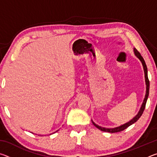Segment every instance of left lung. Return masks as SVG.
Wrapping results in <instances>:
<instances>
[{
  "instance_id": "left-lung-1",
  "label": "left lung",
  "mask_w": 157,
  "mask_h": 157,
  "mask_svg": "<svg viewBox=\"0 0 157 157\" xmlns=\"http://www.w3.org/2000/svg\"><path fill=\"white\" fill-rule=\"evenodd\" d=\"M134 55H136V57L137 58H139V60L140 61V62L142 63L143 70H144V73H145V84H146V93H145V98H144V100H143V102L142 105H141V107H140V110L136 115V116H134L131 121H129V122H127V123L122 124V125H121V126L114 127V128H106V127H102L101 126H99V125H98V124H95L94 122L91 120L93 124H94V126L96 127L98 129H99L100 130H101V131L106 132H110V133H116V132L123 131L124 129H125L126 128H127V127H129L130 125H132V124L136 123V122L140 118V117L142 116L143 111H144L146 102H147V98H148V95H149V90H150V82H149L148 77H147V66H146V64H145V62L144 59H143V57L141 56V55H140L139 52L138 51V50L136 48H134Z\"/></svg>"
}]
</instances>
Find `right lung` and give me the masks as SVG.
<instances>
[{"label": "right lung", "mask_w": 157, "mask_h": 157, "mask_svg": "<svg viewBox=\"0 0 157 157\" xmlns=\"http://www.w3.org/2000/svg\"><path fill=\"white\" fill-rule=\"evenodd\" d=\"M57 131H58V130H57Z\"/></svg>", "instance_id": "1"}]
</instances>
